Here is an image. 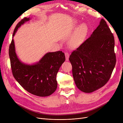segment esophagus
Here are the masks:
<instances>
[{
    "label": "esophagus",
    "mask_w": 123,
    "mask_h": 123,
    "mask_svg": "<svg viewBox=\"0 0 123 123\" xmlns=\"http://www.w3.org/2000/svg\"><path fill=\"white\" fill-rule=\"evenodd\" d=\"M65 57H66V60L68 61L69 60V54L67 52H66L65 53Z\"/></svg>",
    "instance_id": "1"
}]
</instances>
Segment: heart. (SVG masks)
Masks as SVG:
<instances>
[{"mask_svg": "<svg viewBox=\"0 0 123 123\" xmlns=\"http://www.w3.org/2000/svg\"><path fill=\"white\" fill-rule=\"evenodd\" d=\"M87 30L84 26H81L77 30L76 33L70 41V44L72 46L75 47L79 45L84 40L86 34Z\"/></svg>", "mask_w": 123, "mask_h": 123, "instance_id": "b5f03b06", "label": "heart"}]
</instances>
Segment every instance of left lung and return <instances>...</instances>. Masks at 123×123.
Returning a JSON list of instances; mask_svg holds the SVG:
<instances>
[{
	"instance_id": "left-lung-1",
	"label": "left lung",
	"mask_w": 123,
	"mask_h": 123,
	"mask_svg": "<svg viewBox=\"0 0 123 123\" xmlns=\"http://www.w3.org/2000/svg\"><path fill=\"white\" fill-rule=\"evenodd\" d=\"M115 40L104 19L90 37L69 57L76 85L81 91L91 93L104 86L116 65Z\"/></svg>"
}]
</instances>
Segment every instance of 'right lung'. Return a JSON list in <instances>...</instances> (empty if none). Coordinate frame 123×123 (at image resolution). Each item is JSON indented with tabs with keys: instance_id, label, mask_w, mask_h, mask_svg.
Masks as SVG:
<instances>
[{
	"instance_id": "1",
	"label": "right lung",
	"mask_w": 123,
	"mask_h": 123,
	"mask_svg": "<svg viewBox=\"0 0 123 123\" xmlns=\"http://www.w3.org/2000/svg\"><path fill=\"white\" fill-rule=\"evenodd\" d=\"M29 20V18L25 17L19 21L12 36H14L21 25ZM9 56L13 77L27 92L37 96L46 97L55 91L57 87L56 75L65 60V54L62 51L47 53L39 62L33 65H27L18 58L12 39L9 45Z\"/></svg>"
}]
</instances>
